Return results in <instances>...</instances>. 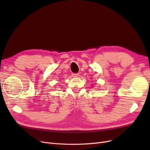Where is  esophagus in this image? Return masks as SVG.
Instances as JSON below:
<instances>
[{"instance_id": "34e87169", "label": "esophagus", "mask_w": 150, "mask_h": 150, "mask_svg": "<svg viewBox=\"0 0 150 150\" xmlns=\"http://www.w3.org/2000/svg\"><path fill=\"white\" fill-rule=\"evenodd\" d=\"M72 76L74 77V78H78L79 75L78 73H72Z\"/></svg>"}]
</instances>
